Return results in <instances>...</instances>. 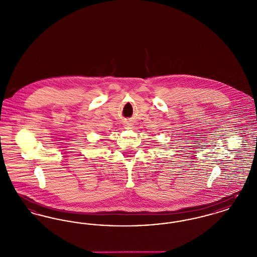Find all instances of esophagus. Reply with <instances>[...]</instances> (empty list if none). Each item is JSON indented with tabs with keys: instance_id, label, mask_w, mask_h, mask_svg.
Returning <instances> with one entry per match:
<instances>
[{
	"instance_id": "34e87169",
	"label": "esophagus",
	"mask_w": 257,
	"mask_h": 257,
	"mask_svg": "<svg viewBox=\"0 0 257 257\" xmlns=\"http://www.w3.org/2000/svg\"><path fill=\"white\" fill-rule=\"evenodd\" d=\"M132 127H133L132 125H126L125 128H126V129H132Z\"/></svg>"
}]
</instances>
